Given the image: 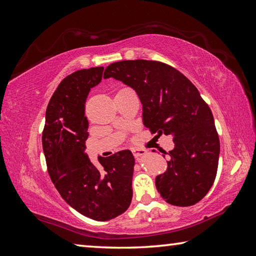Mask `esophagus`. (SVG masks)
<instances>
[{
  "label": "esophagus",
  "instance_id": "34e87169",
  "mask_svg": "<svg viewBox=\"0 0 256 256\" xmlns=\"http://www.w3.org/2000/svg\"><path fill=\"white\" fill-rule=\"evenodd\" d=\"M132 152H133V156L136 157V159H138L141 157V156L146 154V151L144 149H140V148H134L132 149Z\"/></svg>",
  "mask_w": 256,
  "mask_h": 256
}]
</instances>
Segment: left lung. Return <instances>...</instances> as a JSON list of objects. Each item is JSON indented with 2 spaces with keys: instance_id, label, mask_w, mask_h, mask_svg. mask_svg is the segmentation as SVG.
<instances>
[{
  "instance_id": "left-lung-1",
  "label": "left lung",
  "mask_w": 256,
  "mask_h": 256,
  "mask_svg": "<svg viewBox=\"0 0 256 256\" xmlns=\"http://www.w3.org/2000/svg\"><path fill=\"white\" fill-rule=\"evenodd\" d=\"M104 78H114L136 90L146 128L157 136H174L167 170L156 177L164 200L178 206L202 200L216 178L220 144L214 115L196 86L176 68L157 60L112 63Z\"/></svg>"
}]
</instances>
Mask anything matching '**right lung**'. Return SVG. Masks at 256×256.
Masks as SVG:
<instances>
[{
  "mask_svg": "<svg viewBox=\"0 0 256 256\" xmlns=\"http://www.w3.org/2000/svg\"><path fill=\"white\" fill-rule=\"evenodd\" d=\"M102 66L84 68L60 81L48 102L42 131L47 170L60 196L73 209L97 222L114 219L132 201L134 157L130 150L98 157L102 170L86 154L89 136L84 104L99 84Z\"/></svg>",
  "mask_w": 256,
  "mask_h": 256,
  "instance_id": "add662e5",
  "label": "right lung"
}]
</instances>
